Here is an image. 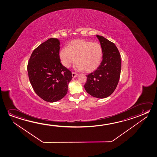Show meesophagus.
Masks as SVG:
<instances>
[{
    "label": "esophagus",
    "mask_w": 157,
    "mask_h": 157,
    "mask_svg": "<svg viewBox=\"0 0 157 157\" xmlns=\"http://www.w3.org/2000/svg\"><path fill=\"white\" fill-rule=\"evenodd\" d=\"M77 75H78V74H77V73H76V72H72V77H77Z\"/></svg>",
    "instance_id": "34e87169"
}]
</instances>
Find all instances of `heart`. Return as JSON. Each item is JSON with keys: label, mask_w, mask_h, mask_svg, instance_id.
Here are the masks:
<instances>
[{"label": "heart", "mask_w": 157, "mask_h": 157, "mask_svg": "<svg viewBox=\"0 0 157 157\" xmlns=\"http://www.w3.org/2000/svg\"><path fill=\"white\" fill-rule=\"evenodd\" d=\"M103 57L102 47L98 42H93L83 39H76L70 41L67 47L60 51L59 57L66 67L76 62L77 70L92 72L99 66Z\"/></svg>", "instance_id": "heart-1"}]
</instances>
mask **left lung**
Wrapping results in <instances>:
<instances>
[{"label": "left lung", "mask_w": 157, "mask_h": 157, "mask_svg": "<svg viewBox=\"0 0 157 157\" xmlns=\"http://www.w3.org/2000/svg\"><path fill=\"white\" fill-rule=\"evenodd\" d=\"M103 50L102 62L94 72L87 75L85 90L97 98H105L115 91L120 80L121 59L114 43L97 35Z\"/></svg>", "instance_id": "obj_1"}]
</instances>
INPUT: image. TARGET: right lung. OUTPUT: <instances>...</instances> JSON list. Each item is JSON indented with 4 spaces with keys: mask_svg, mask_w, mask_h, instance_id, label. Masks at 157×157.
Returning <instances> with one entry per match:
<instances>
[{
    "mask_svg": "<svg viewBox=\"0 0 157 157\" xmlns=\"http://www.w3.org/2000/svg\"><path fill=\"white\" fill-rule=\"evenodd\" d=\"M59 40L50 38L33 51L28 63V77L41 99L56 102L67 94L72 73L60 63Z\"/></svg>",
    "mask_w": 157,
    "mask_h": 157,
    "instance_id": "obj_1",
    "label": "right lung"
}]
</instances>
